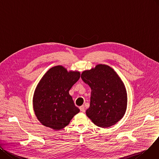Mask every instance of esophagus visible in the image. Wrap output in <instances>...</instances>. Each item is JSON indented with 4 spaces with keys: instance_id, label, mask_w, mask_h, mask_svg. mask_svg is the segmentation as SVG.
Wrapping results in <instances>:
<instances>
[{
    "instance_id": "1",
    "label": "esophagus",
    "mask_w": 159,
    "mask_h": 159,
    "mask_svg": "<svg viewBox=\"0 0 159 159\" xmlns=\"http://www.w3.org/2000/svg\"><path fill=\"white\" fill-rule=\"evenodd\" d=\"M80 111H82V112H85V107H84V106H81L80 107Z\"/></svg>"
}]
</instances>
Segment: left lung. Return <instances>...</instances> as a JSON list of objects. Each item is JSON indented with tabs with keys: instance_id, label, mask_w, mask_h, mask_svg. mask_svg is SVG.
I'll use <instances>...</instances> for the list:
<instances>
[{
	"instance_id": "1",
	"label": "left lung",
	"mask_w": 159,
	"mask_h": 159,
	"mask_svg": "<svg viewBox=\"0 0 159 159\" xmlns=\"http://www.w3.org/2000/svg\"><path fill=\"white\" fill-rule=\"evenodd\" d=\"M81 78L91 89L87 117L101 128L116 124L124 116L127 107L126 88L118 74L108 65L99 64L83 71Z\"/></svg>"
}]
</instances>
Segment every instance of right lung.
Here are the masks:
<instances>
[{
	"label": "right lung",
	"mask_w": 159,
	"mask_h": 159,
	"mask_svg": "<svg viewBox=\"0 0 159 159\" xmlns=\"http://www.w3.org/2000/svg\"><path fill=\"white\" fill-rule=\"evenodd\" d=\"M80 78V72H68L61 65L51 68L44 74L35 89L33 100L35 115L43 125L61 129L80 112L69 92Z\"/></svg>",
	"instance_id": "add662e5"
}]
</instances>
